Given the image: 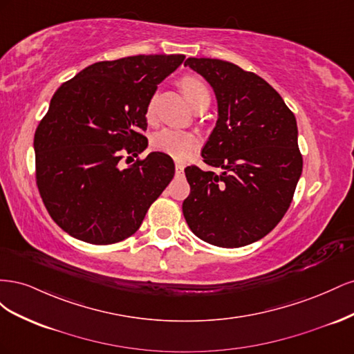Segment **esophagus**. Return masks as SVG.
<instances>
[{"label": "esophagus", "instance_id": "esophagus-1", "mask_svg": "<svg viewBox=\"0 0 354 354\" xmlns=\"http://www.w3.org/2000/svg\"><path fill=\"white\" fill-rule=\"evenodd\" d=\"M183 169H185V165H183V164H181V162H176V171H177L178 174L183 173Z\"/></svg>", "mask_w": 354, "mask_h": 354}]
</instances>
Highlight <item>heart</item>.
<instances>
[{"instance_id":"obj_1","label":"heart","mask_w":354,"mask_h":354,"mask_svg":"<svg viewBox=\"0 0 354 354\" xmlns=\"http://www.w3.org/2000/svg\"><path fill=\"white\" fill-rule=\"evenodd\" d=\"M180 87L183 90L185 97L187 102L194 106L209 102V91L207 88L205 82L201 78L194 77V75H187L180 80ZM145 116L147 122H153L156 118V95H151V99L146 103ZM199 145V138L196 134L190 131H181L174 130V128H165V130L159 131L152 140V146L158 152L167 153L173 156L174 159L183 160L187 159L192 153L196 151Z\"/></svg>"}]
</instances>
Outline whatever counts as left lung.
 Here are the masks:
<instances>
[{
    "label": "left lung",
    "instance_id": "1",
    "mask_svg": "<svg viewBox=\"0 0 354 354\" xmlns=\"http://www.w3.org/2000/svg\"><path fill=\"white\" fill-rule=\"evenodd\" d=\"M216 91L218 121L202 149L220 174L185 168L183 216L202 241L238 248L264 238L291 205L303 155L292 111L269 82L230 62L189 57Z\"/></svg>",
    "mask_w": 354,
    "mask_h": 354
}]
</instances>
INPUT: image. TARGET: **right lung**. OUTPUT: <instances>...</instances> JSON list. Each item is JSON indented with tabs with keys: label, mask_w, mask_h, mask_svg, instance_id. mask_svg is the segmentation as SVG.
Returning a JSON list of instances; mask_svg holds the SVG:
<instances>
[{
	"label": "right lung",
	"mask_w": 354,
	"mask_h": 354,
	"mask_svg": "<svg viewBox=\"0 0 354 354\" xmlns=\"http://www.w3.org/2000/svg\"><path fill=\"white\" fill-rule=\"evenodd\" d=\"M185 57L97 62L56 90L34 137L35 181L50 217L71 236L93 245L130 238L173 180L165 153L130 167L122 159L147 147L146 103Z\"/></svg>",
	"instance_id": "right-lung-1"
}]
</instances>
